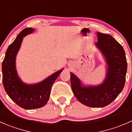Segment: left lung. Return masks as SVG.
Instances as JSON below:
<instances>
[{
  "label": "left lung",
  "instance_id": "left-lung-1",
  "mask_svg": "<svg viewBox=\"0 0 132 132\" xmlns=\"http://www.w3.org/2000/svg\"><path fill=\"white\" fill-rule=\"evenodd\" d=\"M96 45L106 57L108 70L106 80L98 86L82 87L71 73V89L77 100L89 107L102 108L110 104L122 92L127 70L125 52L122 46L111 35L98 32Z\"/></svg>",
  "mask_w": 132,
  "mask_h": 132
}]
</instances>
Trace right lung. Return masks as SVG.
<instances>
[{"label": "right lung", "mask_w": 132, "mask_h": 132, "mask_svg": "<svg viewBox=\"0 0 132 132\" xmlns=\"http://www.w3.org/2000/svg\"><path fill=\"white\" fill-rule=\"evenodd\" d=\"M34 29L25 28L9 46L2 62V82L9 97L18 106L26 110L39 108L44 106L49 100L52 84L62 70L58 71L48 78L35 85H27L22 82L15 70V57L23 37L31 34Z\"/></svg>", "instance_id": "right-lung-1"}]
</instances>
